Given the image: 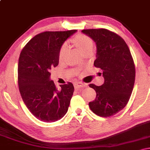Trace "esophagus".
<instances>
[{"mask_svg":"<svg viewBox=\"0 0 150 150\" xmlns=\"http://www.w3.org/2000/svg\"><path fill=\"white\" fill-rule=\"evenodd\" d=\"M86 86H87V84L82 83V82H77L74 83V87H75V88L76 89L80 88V87H86Z\"/></svg>","mask_w":150,"mask_h":150,"instance_id":"esophagus-1","label":"esophagus"}]
</instances>
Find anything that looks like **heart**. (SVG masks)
<instances>
[{
	"label": "heart",
	"mask_w": 150,
	"mask_h": 150,
	"mask_svg": "<svg viewBox=\"0 0 150 150\" xmlns=\"http://www.w3.org/2000/svg\"><path fill=\"white\" fill-rule=\"evenodd\" d=\"M73 42L83 55L87 51L92 50L94 47L92 39L85 34H77L73 38ZM67 51H68V47L65 44L61 46L59 51V55H58L60 61H63L66 55Z\"/></svg>",
	"instance_id": "1"
}]
</instances>
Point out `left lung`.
<instances>
[{
    "label": "left lung",
    "instance_id": "1",
    "mask_svg": "<svg viewBox=\"0 0 150 150\" xmlns=\"http://www.w3.org/2000/svg\"><path fill=\"white\" fill-rule=\"evenodd\" d=\"M95 42L94 66L101 68L104 83L90 84L96 91L95 99L89 103L90 109L101 117L116 114L128 104L135 78V68L128 45L120 36L106 29L82 30Z\"/></svg>",
    "mask_w": 150,
    "mask_h": 150
}]
</instances>
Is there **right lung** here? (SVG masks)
<instances>
[{"label": "right lung", "instance_id": "1", "mask_svg": "<svg viewBox=\"0 0 150 150\" xmlns=\"http://www.w3.org/2000/svg\"><path fill=\"white\" fill-rule=\"evenodd\" d=\"M77 30L44 32L26 44L18 61V85L27 108L36 118L50 123L60 120L68 111L73 97L71 82L60 85L51 80L50 70L59 62V51L65 41Z\"/></svg>", "mask_w": 150, "mask_h": 150}]
</instances>
